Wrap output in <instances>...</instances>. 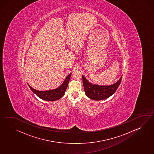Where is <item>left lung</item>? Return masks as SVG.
Segmentation results:
<instances>
[{
	"label": "left lung",
	"instance_id": "1",
	"mask_svg": "<svg viewBox=\"0 0 154 154\" xmlns=\"http://www.w3.org/2000/svg\"><path fill=\"white\" fill-rule=\"evenodd\" d=\"M122 76L114 84L110 85H99L89 83L85 77L82 75V80L85 94L89 98L95 100L106 99L113 95L119 86Z\"/></svg>",
	"mask_w": 154,
	"mask_h": 154
}]
</instances>
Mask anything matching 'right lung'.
Returning <instances> with one entry per match:
<instances>
[{
    "label": "right lung",
    "instance_id": "add662e5",
    "mask_svg": "<svg viewBox=\"0 0 154 154\" xmlns=\"http://www.w3.org/2000/svg\"><path fill=\"white\" fill-rule=\"evenodd\" d=\"M71 75V73L69 74L68 76L66 78L64 82H63V83L61 85H60L57 88H56L53 90L39 91L32 88L30 85H29V86L31 91L41 99H43L44 100H46V101H55V100H57L60 99L65 94V91L68 86Z\"/></svg>",
    "mask_w": 154,
    "mask_h": 154
}]
</instances>
